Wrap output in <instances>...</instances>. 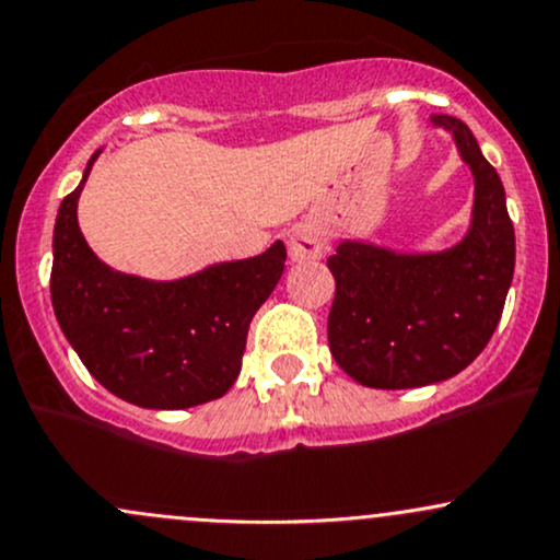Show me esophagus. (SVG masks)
I'll use <instances>...</instances> for the list:
<instances>
[{"label": "esophagus", "instance_id": "34e87169", "mask_svg": "<svg viewBox=\"0 0 560 560\" xmlns=\"http://www.w3.org/2000/svg\"><path fill=\"white\" fill-rule=\"evenodd\" d=\"M328 248V237L323 232L320 224L315 221H302L288 234V250H291L293 261H312V258H320Z\"/></svg>", "mask_w": 560, "mask_h": 560}]
</instances>
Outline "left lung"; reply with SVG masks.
<instances>
[{"label": "left lung", "mask_w": 560, "mask_h": 560, "mask_svg": "<svg viewBox=\"0 0 560 560\" xmlns=\"http://www.w3.org/2000/svg\"><path fill=\"white\" fill-rule=\"evenodd\" d=\"M430 125L451 136L470 167L472 210L462 240L441 250L341 240L328 258L336 278L328 347L363 387H427L465 371L489 345L513 282L515 232L497 171L462 119L432 114Z\"/></svg>", "instance_id": "1"}]
</instances>
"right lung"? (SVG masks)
<instances>
[{
    "mask_svg": "<svg viewBox=\"0 0 560 560\" xmlns=\"http://www.w3.org/2000/svg\"><path fill=\"white\" fill-rule=\"evenodd\" d=\"M63 197L52 230L50 299L71 350L95 382L141 408L178 411L230 393L248 328L285 269L282 240L264 254L215 261L176 280L125 275L82 237L77 202Z\"/></svg>",
    "mask_w": 560,
    "mask_h": 560,
    "instance_id": "right-lung-1",
    "label": "right lung"
}]
</instances>
